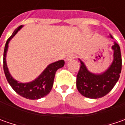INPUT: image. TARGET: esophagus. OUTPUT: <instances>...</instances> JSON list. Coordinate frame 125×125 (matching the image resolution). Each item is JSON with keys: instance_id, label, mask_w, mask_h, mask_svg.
I'll list each match as a JSON object with an SVG mask.
<instances>
[{"instance_id": "1", "label": "esophagus", "mask_w": 125, "mask_h": 125, "mask_svg": "<svg viewBox=\"0 0 125 125\" xmlns=\"http://www.w3.org/2000/svg\"><path fill=\"white\" fill-rule=\"evenodd\" d=\"M76 58V55H74V54H70V55H68L67 56V58H66V60L67 61H70V60H72V59H74Z\"/></svg>"}]
</instances>
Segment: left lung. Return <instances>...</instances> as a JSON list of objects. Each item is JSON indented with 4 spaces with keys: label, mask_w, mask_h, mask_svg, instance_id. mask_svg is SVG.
I'll use <instances>...</instances> for the list:
<instances>
[{
    "label": "left lung",
    "mask_w": 125,
    "mask_h": 125,
    "mask_svg": "<svg viewBox=\"0 0 125 125\" xmlns=\"http://www.w3.org/2000/svg\"><path fill=\"white\" fill-rule=\"evenodd\" d=\"M109 35V37L113 39L111 35ZM111 49L113 51V61L108 68L100 74H94L89 71L85 64L79 58L81 67L76 76V88L84 97L101 98L107 94L118 82L122 70L120 48L114 42Z\"/></svg>",
    "instance_id": "8db88e82"
}]
</instances>
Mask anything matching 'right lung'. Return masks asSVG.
<instances>
[{"instance_id": "right-lung-1", "label": "right lung", "mask_w": 125, "mask_h": 125, "mask_svg": "<svg viewBox=\"0 0 125 125\" xmlns=\"http://www.w3.org/2000/svg\"><path fill=\"white\" fill-rule=\"evenodd\" d=\"M23 26L21 25L18 27L6 42L3 53V70L8 83L17 94L24 98L38 99L45 97L50 93L53 85L55 72L58 69L64 66L65 61L60 60L49 64L35 79L30 82L21 83L14 79L8 70L6 62V55L10 41L14 36H15V35L21 29Z\"/></svg>"}]
</instances>
